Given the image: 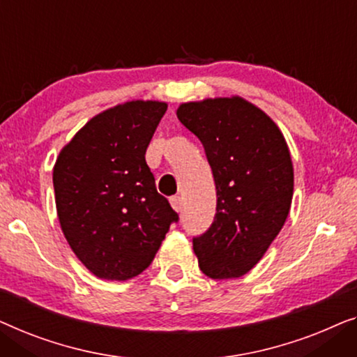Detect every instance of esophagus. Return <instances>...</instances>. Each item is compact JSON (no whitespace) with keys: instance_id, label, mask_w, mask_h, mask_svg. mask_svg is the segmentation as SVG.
Returning a JSON list of instances; mask_svg holds the SVG:
<instances>
[{"instance_id":"34e87169","label":"esophagus","mask_w":357,"mask_h":357,"mask_svg":"<svg viewBox=\"0 0 357 357\" xmlns=\"http://www.w3.org/2000/svg\"><path fill=\"white\" fill-rule=\"evenodd\" d=\"M169 204H172V207L176 210V212H181V208H183V200H181L179 195H173V197H169Z\"/></svg>"}]
</instances>
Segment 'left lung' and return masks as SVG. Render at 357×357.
Instances as JSON below:
<instances>
[{"instance_id": "1", "label": "left lung", "mask_w": 357, "mask_h": 357, "mask_svg": "<svg viewBox=\"0 0 357 357\" xmlns=\"http://www.w3.org/2000/svg\"><path fill=\"white\" fill-rule=\"evenodd\" d=\"M181 123L202 142L217 185V213L192 239L199 267L213 280L239 278L267 252L288 218L294 169L277 123L243 97L181 103Z\"/></svg>"}]
</instances>
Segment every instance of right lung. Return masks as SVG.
<instances>
[{"mask_svg":"<svg viewBox=\"0 0 357 357\" xmlns=\"http://www.w3.org/2000/svg\"><path fill=\"white\" fill-rule=\"evenodd\" d=\"M167 108L158 100H130L105 109L58 155L53 185L59 225L95 277H137L152 264L169 225L178 222L145 163Z\"/></svg>","mask_w":357,"mask_h":357,"instance_id":"right-lung-1","label":"right lung"}]
</instances>
